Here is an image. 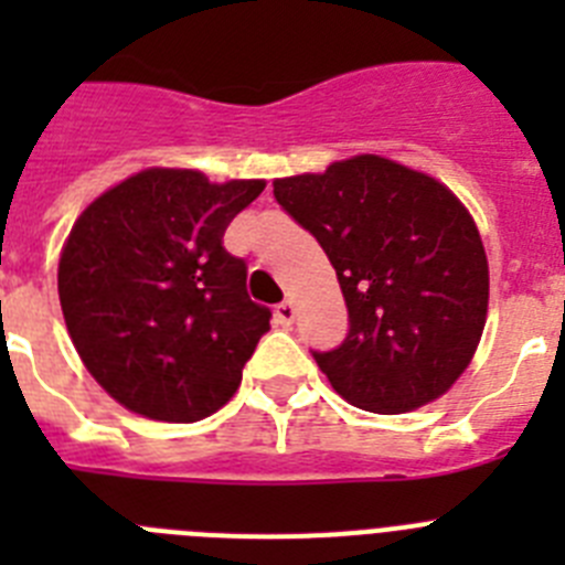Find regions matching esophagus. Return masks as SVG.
Returning <instances> with one entry per match:
<instances>
[{
  "label": "esophagus",
  "instance_id": "1",
  "mask_svg": "<svg viewBox=\"0 0 565 565\" xmlns=\"http://www.w3.org/2000/svg\"><path fill=\"white\" fill-rule=\"evenodd\" d=\"M274 319H277V326L291 328L294 319H297V308H294V302H279V306L274 308Z\"/></svg>",
  "mask_w": 565,
  "mask_h": 565
}]
</instances>
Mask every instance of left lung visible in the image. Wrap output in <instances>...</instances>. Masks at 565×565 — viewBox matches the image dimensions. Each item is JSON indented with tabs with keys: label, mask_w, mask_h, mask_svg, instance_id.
<instances>
[{
	"label": "left lung",
	"mask_w": 565,
	"mask_h": 565,
	"mask_svg": "<svg viewBox=\"0 0 565 565\" xmlns=\"http://www.w3.org/2000/svg\"><path fill=\"white\" fill-rule=\"evenodd\" d=\"M317 237L348 306V337L313 351L333 391L371 413H407L450 391L487 322L489 266L463 203L430 174L379 154L274 181Z\"/></svg>",
	"instance_id": "obj_1"
}]
</instances>
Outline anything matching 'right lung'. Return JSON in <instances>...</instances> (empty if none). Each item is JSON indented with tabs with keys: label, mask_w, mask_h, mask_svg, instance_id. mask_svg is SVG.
I'll return each mask as SVG.
<instances>
[{
	"label": "right lung",
	"mask_w": 565,
	"mask_h": 565,
	"mask_svg": "<svg viewBox=\"0 0 565 565\" xmlns=\"http://www.w3.org/2000/svg\"><path fill=\"white\" fill-rule=\"evenodd\" d=\"M266 181L209 183L143 169L89 203L58 259V299L84 367L138 416L189 424L221 411L271 311L223 234Z\"/></svg>",
	"instance_id": "right-lung-1"
}]
</instances>
